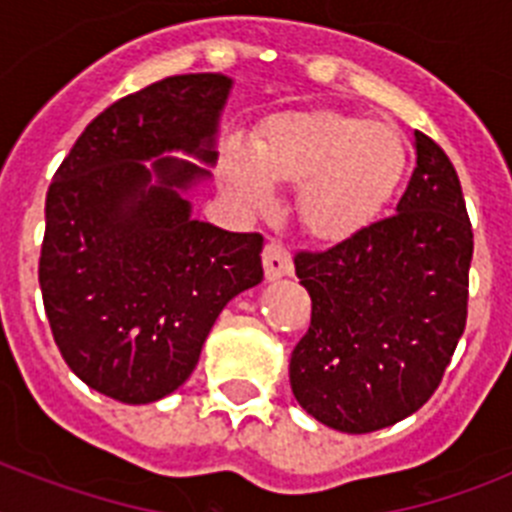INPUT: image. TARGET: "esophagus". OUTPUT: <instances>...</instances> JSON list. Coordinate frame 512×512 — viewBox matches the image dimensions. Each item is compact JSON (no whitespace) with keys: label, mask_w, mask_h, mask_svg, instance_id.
<instances>
[{"label":"esophagus","mask_w":512,"mask_h":512,"mask_svg":"<svg viewBox=\"0 0 512 512\" xmlns=\"http://www.w3.org/2000/svg\"><path fill=\"white\" fill-rule=\"evenodd\" d=\"M264 274L269 282H277V279L289 277L292 274V256H289L287 248L277 241H269L264 248Z\"/></svg>","instance_id":"34e87169"}]
</instances>
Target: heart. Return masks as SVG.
Listing matches in <instances>:
<instances>
[{"label":"heart","mask_w":512,"mask_h":512,"mask_svg":"<svg viewBox=\"0 0 512 512\" xmlns=\"http://www.w3.org/2000/svg\"><path fill=\"white\" fill-rule=\"evenodd\" d=\"M408 169L400 133L343 112H284L271 117L253 148L225 140L220 174L235 202L264 210L274 182L297 184V212L315 238L341 243L387 210Z\"/></svg>","instance_id":"b5f03b06"}]
</instances>
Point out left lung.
Returning a JSON list of instances; mask_svg holds the SVG:
<instances>
[{
    "mask_svg": "<svg viewBox=\"0 0 512 512\" xmlns=\"http://www.w3.org/2000/svg\"><path fill=\"white\" fill-rule=\"evenodd\" d=\"M415 171L397 215L320 253H297L312 300L289 359L300 408L341 433H372L436 392L467 323L474 235L459 176L413 133Z\"/></svg>",
    "mask_w": 512,
    "mask_h": 512,
    "instance_id": "left-lung-1",
    "label": "left lung"
}]
</instances>
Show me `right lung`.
Returning <instances> with one entry per match:
<instances>
[{
	"label": "right lung",
	"mask_w": 512,
	"mask_h": 512,
	"mask_svg": "<svg viewBox=\"0 0 512 512\" xmlns=\"http://www.w3.org/2000/svg\"><path fill=\"white\" fill-rule=\"evenodd\" d=\"M230 92L225 74H184L122 97L45 194V315L71 372L117 402L179 390L223 307L264 279L259 233L192 217Z\"/></svg>",
	"instance_id": "obj_1"
}]
</instances>
